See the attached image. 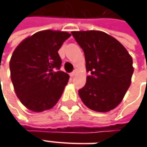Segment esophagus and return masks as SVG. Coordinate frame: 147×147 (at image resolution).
Returning a JSON list of instances; mask_svg holds the SVG:
<instances>
[{"instance_id":"1","label":"esophagus","mask_w":147,"mask_h":147,"mask_svg":"<svg viewBox=\"0 0 147 147\" xmlns=\"http://www.w3.org/2000/svg\"><path fill=\"white\" fill-rule=\"evenodd\" d=\"M77 74V70H74L72 73H70V76L71 77H74Z\"/></svg>"}]
</instances>
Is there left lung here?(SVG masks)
<instances>
[{
    "mask_svg": "<svg viewBox=\"0 0 147 147\" xmlns=\"http://www.w3.org/2000/svg\"><path fill=\"white\" fill-rule=\"evenodd\" d=\"M82 49L87 77L85 86L78 90L84 105L97 112L115 109L131 84L133 59L115 38L100 31L72 32Z\"/></svg>",
    "mask_w": 147,
    "mask_h": 147,
    "instance_id": "1",
    "label": "left lung"
}]
</instances>
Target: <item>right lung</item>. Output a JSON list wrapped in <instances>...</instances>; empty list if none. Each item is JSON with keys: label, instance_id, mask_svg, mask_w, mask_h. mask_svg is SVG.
<instances>
[{"label": "right lung", "instance_id": "right-lung-1", "mask_svg": "<svg viewBox=\"0 0 147 147\" xmlns=\"http://www.w3.org/2000/svg\"><path fill=\"white\" fill-rule=\"evenodd\" d=\"M69 37L66 32H38L24 40L12 54L11 81L18 98L28 110H49L60 98L69 76L59 70L62 61L58 51Z\"/></svg>", "mask_w": 147, "mask_h": 147}]
</instances>
